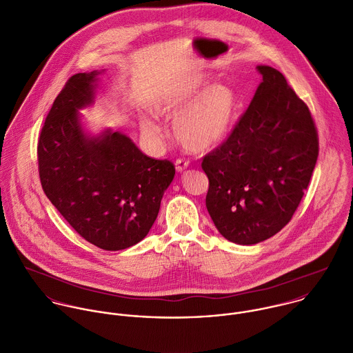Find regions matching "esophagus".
I'll list each match as a JSON object with an SVG mask.
<instances>
[{
  "instance_id": "1",
  "label": "esophagus",
  "mask_w": 353,
  "mask_h": 353,
  "mask_svg": "<svg viewBox=\"0 0 353 353\" xmlns=\"http://www.w3.org/2000/svg\"><path fill=\"white\" fill-rule=\"evenodd\" d=\"M190 166V162L187 161V159H177L176 161V170L179 172V173H181V172H184L187 168Z\"/></svg>"
}]
</instances>
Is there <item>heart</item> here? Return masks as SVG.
Segmentation results:
<instances>
[{
    "label": "heart",
    "instance_id": "obj_1",
    "mask_svg": "<svg viewBox=\"0 0 353 353\" xmlns=\"http://www.w3.org/2000/svg\"><path fill=\"white\" fill-rule=\"evenodd\" d=\"M212 77L203 75L185 88L170 93L154 105L158 117L174 121L177 140L190 151L203 152L216 147L228 133L236 111V94L225 83H212ZM143 132L158 137L161 128L150 121H141Z\"/></svg>",
    "mask_w": 353,
    "mask_h": 353
}]
</instances>
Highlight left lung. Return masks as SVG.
I'll use <instances>...</instances> for the list:
<instances>
[{
  "mask_svg": "<svg viewBox=\"0 0 353 353\" xmlns=\"http://www.w3.org/2000/svg\"><path fill=\"white\" fill-rule=\"evenodd\" d=\"M257 70L263 79L250 105L202 161L208 212L219 232L238 245L263 242L292 220L319 154L307 104L276 68Z\"/></svg>",
  "mask_w": 353,
  "mask_h": 353,
  "instance_id": "1",
  "label": "left lung"
}]
</instances>
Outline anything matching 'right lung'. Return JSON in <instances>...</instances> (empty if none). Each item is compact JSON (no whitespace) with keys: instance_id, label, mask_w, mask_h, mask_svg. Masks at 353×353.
I'll use <instances>...</instances> for the list:
<instances>
[{"instance_id":"right-lung-1","label":"right lung","mask_w":353,"mask_h":353,"mask_svg":"<svg viewBox=\"0 0 353 353\" xmlns=\"http://www.w3.org/2000/svg\"><path fill=\"white\" fill-rule=\"evenodd\" d=\"M101 71L72 75L54 99L38 140V170L65 221L92 245L117 252L147 236L176 170L121 132L83 129L79 110L94 103Z\"/></svg>"}]
</instances>
